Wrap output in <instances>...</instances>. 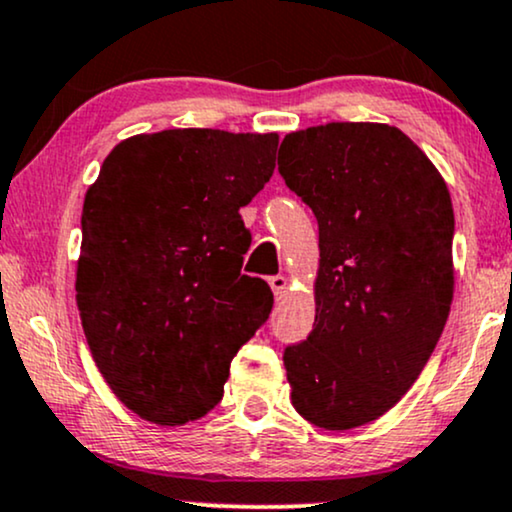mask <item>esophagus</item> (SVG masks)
Here are the masks:
<instances>
[{"instance_id": "esophagus-1", "label": "esophagus", "mask_w": 512, "mask_h": 512, "mask_svg": "<svg viewBox=\"0 0 512 512\" xmlns=\"http://www.w3.org/2000/svg\"><path fill=\"white\" fill-rule=\"evenodd\" d=\"M269 286H272L274 295H281V293H286V288H288V279H286V276H283V274L269 276Z\"/></svg>"}]
</instances>
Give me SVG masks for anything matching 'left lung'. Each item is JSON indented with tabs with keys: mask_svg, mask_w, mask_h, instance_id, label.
<instances>
[{
	"mask_svg": "<svg viewBox=\"0 0 512 512\" xmlns=\"http://www.w3.org/2000/svg\"><path fill=\"white\" fill-rule=\"evenodd\" d=\"M279 174L319 224L315 326L283 350L291 400L331 432L377 420L439 343L453 300V205L427 155L386 123L288 133Z\"/></svg>",
	"mask_w": 512,
	"mask_h": 512,
	"instance_id": "obj_1",
	"label": "left lung"
}]
</instances>
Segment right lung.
I'll list each match as a JSON object with an SVG mask.
<instances>
[{
    "mask_svg": "<svg viewBox=\"0 0 512 512\" xmlns=\"http://www.w3.org/2000/svg\"><path fill=\"white\" fill-rule=\"evenodd\" d=\"M276 145V133L214 128L133 135L88 188L80 322L102 377L145 420L207 415L269 319L272 288L240 274L252 238L238 209L272 178Z\"/></svg>",
    "mask_w": 512,
    "mask_h": 512,
    "instance_id": "right-lung-1",
    "label": "right lung"
}]
</instances>
